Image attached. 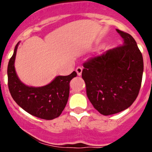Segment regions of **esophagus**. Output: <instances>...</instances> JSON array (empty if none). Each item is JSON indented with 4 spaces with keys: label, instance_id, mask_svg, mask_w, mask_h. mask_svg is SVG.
<instances>
[{
    "label": "esophagus",
    "instance_id": "34e87169",
    "mask_svg": "<svg viewBox=\"0 0 152 152\" xmlns=\"http://www.w3.org/2000/svg\"><path fill=\"white\" fill-rule=\"evenodd\" d=\"M76 73H77L78 76H81V75H82V67L81 66H78L77 67H76Z\"/></svg>",
    "mask_w": 152,
    "mask_h": 152
}]
</instances>
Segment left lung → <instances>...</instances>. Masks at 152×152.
Returning <instances> with one entry per match:
<instances>
[{"mask_svg": "<svg viewBox=\"0 0 152 152\" xmlns=\"http://www.w3.org/2000/svg\"><path fill=\"white\" fill-rule=\"evenodd\" d=\"M116 31L124 39L123 45L87 59L82 73L89 100L104 115L115 114L129 107L141 87V52L129 34Z\"/></svg>", "mask_w": 152, "mask_h": 152, "instance_id": "1", "label": "left lung"}]
</instances>
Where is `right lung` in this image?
Wrapping results in <instances>:
<instances>
[{"instance_id": "add662e5", "label": "right lung", "mask_w": 152, "mask_h": 152, "mask_svg": "<svg viewBox=\"0 0 152 152\" xmlns=\"http://www.w3.org/2000/svg\"><path fill=\"white\" fill-rule=\"evenodd\" d=\"M18 42L10 59L7 68L9 90L12 99L21 108L35 117L52 120L59 117L67 104L70 82L77 76L73 71L68 76H58L48 85L39 87H28L18 79L15 60Z\"/></svg>"}]
</instances>
